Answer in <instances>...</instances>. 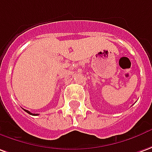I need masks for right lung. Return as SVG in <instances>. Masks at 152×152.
Wrapping results in <instances>:
<instances>
[{"label":"right lung","mask_w":152,"mask_h":152,"mask_svg":"<svg viewBox=\"0 0 152 152\" xmlns=\"http://www.w3.org/2000/svg\"><path fill=\"white\" fill-rule=\"evenodd\" d=\"M25 110V111H26V113H29V114H30V115H38V114H34V113H30V111H28V110H26V109H24Z\"/></svg>","instance_id":"obj_1"}]
</instances>
